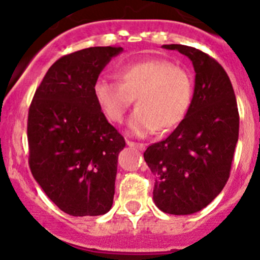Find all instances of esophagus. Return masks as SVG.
I'll use <instances>...</instances> for the list:
<instances>
[{
	"instance_id": "1",
	"label": "esophagus",
	"mask_w": 260,
	"mask_h": 260,
	"mask_svg": "<svg viewBox=\"0 0 260 260\" xmlns=\"http://www.w3.org/2000/svg\"><path fill=\"white\" fill-rule=\"evenodd\" d=\"M127 145L133 146V148H137L139 150H144V148H145V145H144V144L135 143V141H131V140H127Z\"/></svg>"
}]
</instances>
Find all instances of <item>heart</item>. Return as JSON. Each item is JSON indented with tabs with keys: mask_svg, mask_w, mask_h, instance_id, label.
I'll use <instances>...</instances> for the list:
<instances>
[{
	"mask_svg": "<svg viewBox=\"0 0 260 260\" xmlns=\"http://www.w3.org/2000/svg\"><path fill=\"white\" fill-rule=\"evenodd\" d=\"M117 81L98 78L92 96L105 117L123 123L133 99L137 110L129 121V132L146 136L179 125L193 98V82L188 72L165 58H148L119 68Z\"/></svg>",
	"mask_w": 260,
	"mask_h": 260,
	"instance_id": "obj_1",
	"label": "heart"
}]
</instances>
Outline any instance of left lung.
<instances>
[{
  "label": "left lung",
  "instance_id": "8db88e82",
  "mask_svg": "<svg viewBox=\"0 0 260 260\" xmlns=\"http://www.w3.org/2000/svg\"><path fill=\"white\" fill-rule=\"evenodd\" d=\"M192 61L195 90L183 121L144 152L154 174L153 200L165 213L202 211L226 184L239 132L237 99L224 68L205 52L166 44Z\"/></svg>",
  "mask_w": 260,
  "mask_h": 260
}]
</instances>
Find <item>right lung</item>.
Masks as SVG:
<instances>
[{"instance_id":"1","label":"right lung","mask_w":260,"mask_h":260,"mask_svg":"<svg viewBox=\"0 0 260 260\" xmlns=\"http://www.w3.org/2000/svg\"><path fill=\"white\" fill-rule=\"evenodd\" d=\"M121 47H90L60 57L28 110V165L46 195L71 216H99L112 207L124 137L108 123L92 85Z\"/></svg>"}]
</instances>
